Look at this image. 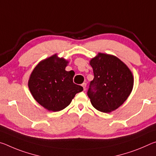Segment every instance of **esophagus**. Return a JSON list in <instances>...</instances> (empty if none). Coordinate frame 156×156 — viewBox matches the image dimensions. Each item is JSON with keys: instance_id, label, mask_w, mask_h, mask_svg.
I'll use <instances>...</instances> for the list:
<instances>
[{"instance_id": "1", "label": "esophagus", "mask_w": 156, "mask_h": 156, "mask_svg": "<svg viewBox=\"0 0 156 156\" xmlns=\"http://www.w3.org/2000/svg\"><path fill=\"white\" fill-rule=\"evenodd\" d=\"M82 87H83L84 90H86V87H87V83H83V84H82Z\"/></svg>"}]
</instances>
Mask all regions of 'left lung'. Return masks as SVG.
<instances>
[{
	"label": "left lung",
	"instance_id": "1",
	"mask_svg": "<svg viewBox=\"0 0 156 156\" xmlns=\"http://www.w3.org/2000/svg\"><path fill=\"white\" fill-rule=\"evenodd\" d=\"M90 65L94 78L87 95L94 107L104 113L118 109L127 99L133 86L132 73L117 57L100 53Z\"/></svg>",
	"mask_w": 156,
	"mask_h": 156
}]
</instances>
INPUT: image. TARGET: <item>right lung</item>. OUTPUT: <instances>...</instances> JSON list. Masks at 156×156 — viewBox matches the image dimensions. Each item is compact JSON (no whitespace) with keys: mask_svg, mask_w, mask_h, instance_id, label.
Instances as JSON below:
<instances>
[{"mask_svg":"<svg viewBox=\"0 0 156 156\" xmlns=\"http://www.w3.org/2000/svg\"><path fill=\"white\" fill-rule=\"evenodd\" d=\"M67 63L55 54L39 63L30 76L28 86L31 94L47 110H62L83 90V87L73 83L74 72L65 70Z\"/></svg>","mask_w":156,"mask_h":156,"instance_id":"obj_1","label":"right lung"}]
</instances>
